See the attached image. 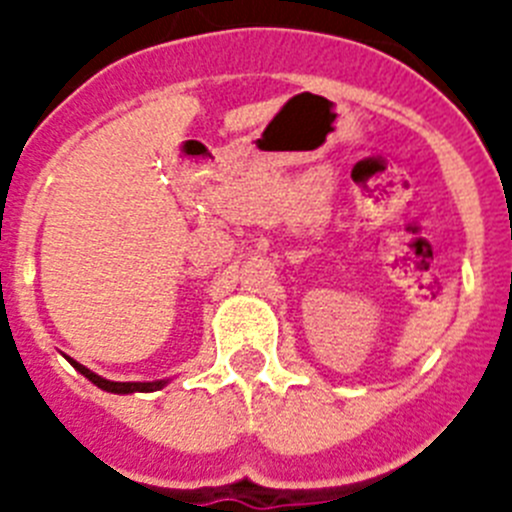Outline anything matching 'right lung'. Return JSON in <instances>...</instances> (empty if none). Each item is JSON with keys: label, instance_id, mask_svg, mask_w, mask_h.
I'll use <instances>...</instances> for the list:
<instances>
[{"label": "right lung", "instance_id": "1", "mask_svg": "<svg viewBox=\"0 0 512 512\" xmlns=\"http://www.w3.org/2000/svg\"><path fill=\"white\" fill-rule=\"evenodd\" d=\"M71 366H74L76 372L84 374V377L89 379L92 384H97L99 390L104 392H112V395H133V392H156L161 390V387H166L169 384V379H156V382H110V379L99 377V374H94L92 369H87L84 364H79V361L69 359Z\"/></svg>", "mask_w": 512, "mask_h": 512}]
</instances>
